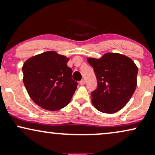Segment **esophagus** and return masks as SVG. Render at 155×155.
<instances>
[{
	"label": "esophagus",
	"instance_id": "obj_1",
	"mask_svg": "<svg viewBox=\"0 0 155 155\" xmlns=\"http://www.w3.org/2000/svg\"><path fill=\"white\" fill-rule=\"evenodd\" d=\"M85 80H84V79H82V80H81V81H80V84H85Z\"/></svg>",
	"mask_w": 155,
	"mask_h": 155
}]
</instances>
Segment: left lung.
Wrapping results in <instances>:
<instances>
[{
  "mask_svg": "<svg viewBox=\"0 0 155 155\" xmlns=\"http://www.w3.org/2000/svg\"><path fill=\"white\" fill-rule=\"evenodd\" d=\"M87 61L97 79V88L91 93L94 107L106 114L123 109L136 89L137 65L129 57L118 53H107L99 59L87 58Z\"/></svg>",
  "mask_w": 155,
  "mask_h": 155,
  "instance_id": "left-lung-1",
  "label": "left lung"
}]
</instances>
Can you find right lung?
<instances>
[{
  "mask_svg": "<svg viewBox=\"0 0 155 155\" xmlns=\"http://www.w3.org/2000/svg\"><path fill=\"white\" fill-rule=\"evenodd\" d=\"M69 58L56 51L31 57L22 66L23 82L36 104L48 111H58L68 104L77 89Z\"/></svg>",
  "mask_w": 155,
  "mask_h": 155,
  "instance_id": "obj_1",
  "label": "right lung"
}]
</instances>
